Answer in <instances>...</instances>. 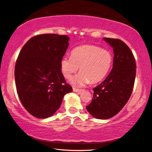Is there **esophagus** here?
I'll return each instance as SVG.
<instances>
[{"label":"esophagus","mask_w":152,"mask_h":152,"mask_svg":"<svg viewBox=\"0 0 152 152\" xmlns=\"http://www.w3.org/2000/svg\"><path fill=\"white\" fill-rule=\"evenodd\" d=\"M73 91H74V92L78 93V94H80V93L82 92L83 90H82V89H76V88H73Z\"/></svg>","instance_id":"34e87169"}]
</instances>
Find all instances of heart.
<instances>
[{
  "label": "heart",
  "instance_id": "obj_1",
  "mask_svg": "<svg viewBox=\"0 0 152 152\" xmlns=\"http://www.w3.org/2000/svg\"><path fill=\"white\" fill-rule=\"evenodd\" d=\"M113 56L109 51L91 45L77 47L72 56H65L61 61V72L66 78H70L78 71L80 73L71 80V83L83 87L90 83H96L107 75L111 67Z\"/></svg>",
  "mask_w": 152,
  "mask_h": 152
}]
</instances>
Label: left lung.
I'll return each instance as SVG.
<instances>
[{"mask_svg":"<svg viewBox=\"0 0 152 152\" xmlns=\"http://www.w3.org/2000/svg\"><path fill=\"white\" fill-rule=\"evenodd\" d=\"M114 52L113 69L106 78L93 89L94 97L87 110L95 118L108 119L116 115L132 94L136 76L134 55L121 40L104 38Z\"/></svg>","mask_w":152,"mask_h":152,"instance_id":"left-lung-1","label":"left lung"}]
</instances>
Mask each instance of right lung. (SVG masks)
<instances>
[{
	"mask_svg": "<svg viewBox=\"0 0 152 152\" xmlns=\"http://www.w3.org/2000/svg\"><path fill=\"white\" fill-rule=\"evenodd\" d=\"M69 40L67 35L42 34L31 38L20 52L15 67V85L22 105L34 117L52 116L65 95L72 91L61 68Z\"/></svg>",
	"mask_w": 152,
	"mask_h": 152,
	"instance_id": "1",
	"label": "right lung"
}]
</instances>
